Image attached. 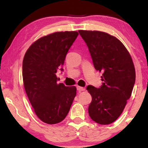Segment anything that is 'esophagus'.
I'll return each instance as SVG.
<instances>
[{"instance_id": "34e87169", "label": "esophagus", "mask_w": 148, "mask_h": 148, "mask_svg": "<svg viewBox=\"0 0 148 148\" xmlns=\"http://www.w3.org/2000/svg\"><path fill=\"white\" fill-rule=\"evenodd\" d=\"M76 89L79 92H81V91H84L85 90V88L83 87H81V86H76Z\"/></svg>"}]
</instances>
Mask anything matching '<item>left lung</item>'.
Wrapping results in <instances>:
<instances>
[{
	"label": "left lung",
	"mask_w": 148,
	"mask_h": 148,
	"mask_svg": "<svg viewBox=\"0 0 148 148\" xmlns=\"http://www.w3.org/2000/svg\"><path fill=\"white\" fill-rule=\"evenodd\" d=\"M87 45L96 70L103 73L99 88H86L92 96L88 113L100 125L115 121L132 95L136 72L132 57L118 39L101 31L79 30Z\"/></svg>",
	"instance_id": "obj_1"
}]
</instances>
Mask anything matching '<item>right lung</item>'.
I'll list each match as a JSON object with an SVG mask.
<instances>
[{
    "instance_id": "right-lung-1",
    "label": "right lung",
    "mask_w": 148,
    "mask_h": 148,
    "mask_svg": "<svg viewBox=\"0 0 148 148\" xmlns=\"http://www.w3.org/2000/svg\"><path fill=\"white\" fill-rule=\"evenodd\" d=\"M78 32H56L42 37L27 50L22 75L25 90L35 114L44 123H60L68 114L76 95L75 86L58 84L56 73L63 71L66 55Z\"/></svg>"
}]
</instances>
